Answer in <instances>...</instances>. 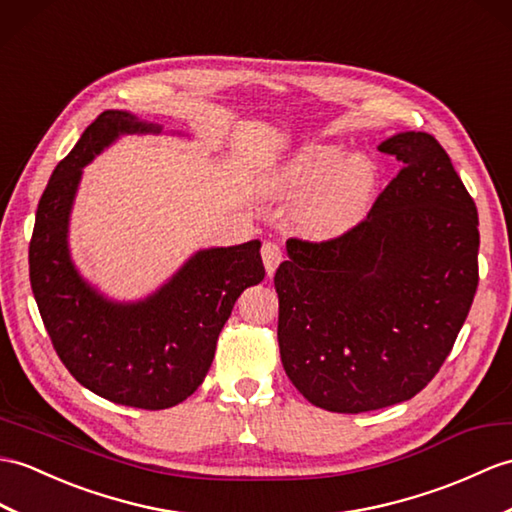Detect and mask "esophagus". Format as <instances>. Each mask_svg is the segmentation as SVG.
I'll list each match as a JSON object with an SVG mask.
<instances>
[{
  "instance_id": "obj_1",
  "label": "esophagus",
  "mask_w": 512,
  "mask_h": 512,
  "mask_svg": "<svg viewBox=\"0 0 512 512\" xmlns=\"http://www.w3.org/2000/svg\"><path fill=\"white\" fill-rule=\"evenodd\" d=\"M261 257H264V266H266L268 277L275 275V270H277V266L281 264V259H283L281 246L277 242H264V246H261Z\"/></svg>"
}]
</instances>
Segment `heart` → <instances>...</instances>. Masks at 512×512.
I'll use <instances>...</instances> for the list:
<instances>
[{
    "label": "heart",
    "mask_w": 512,
    "mask_h": 512,
    "mask_svg": "<svg viewBox=\"0 0 512 512\" xmlns=\"http://www.w3.org/2000/svg\"><path fill=\"white\" fill-rule=\"evenodd\" d=\"M375 168L364 157H347L334 144L301 148L264 178V192L275 198H301L296 227L316 240L353 229L364 216L375 189Z\"/></svg>",
    "instance_id": "heart-1"
}]
</instances>
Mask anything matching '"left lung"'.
Here are the masks:
<instances>
[{
    "instance_id": "left-lung-1",
    "label": "left lung",
    "mask_w": 512,
    "mask_h": 512,
    "mask_svg": "<svg viewBox=\"0 0 512 512\" xmlns=\"http://www.w3.org/2000/svg\"><path fill=\"white\" fill-rule=\"evenodd\" d=\"M379 152L401 170L353 229L290 237L275 272L285 375L314 406L358 414L412 399L443 366L478 290V209L427 133Z\"/></svg>"
}]
</instances>
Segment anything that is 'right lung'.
Masks as SVG:
<instances>
[{"label": "right lung", "instance_id": "right-lung-1", "mask_svg": "<svg viewBox=\"0 0 512 512\" xmlns=\"http://www.w3.org/2000/svg\"><path fill=\"white\" fill-rule=\"evenodd\" d=\"M124 111L98 115L56 165L30 240V283L43 325L67 371L122 406L165 410L202 384L220 331L248 285L264 279L259 242L196 253L159 292L111 303L80 279L67 251V220L87 165L124 133H159Z\"/></svg>", "mask_w": 512, "mask_h": 512}]
</instances>
